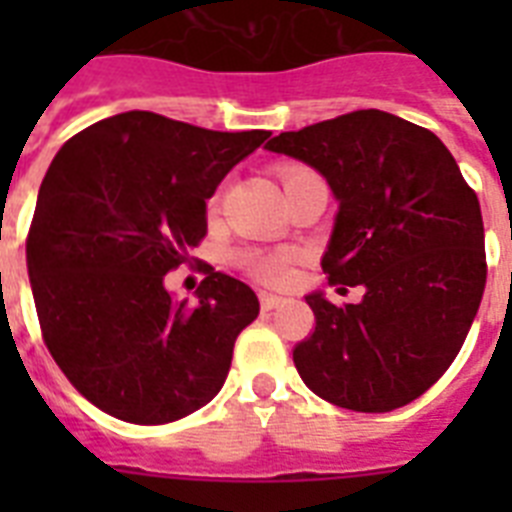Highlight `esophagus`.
<instances>
[{"label": "esophagus", "mask_w": 512, "mask_h": 512, "mask_svg": "<svg viewBox=\"0 0 512 512\" xmlns=\"http://www.w3.org/2000/svg\"><path fill=\"white\" fill-rule=\"evenodd\" d=\"M281 303H284V300H281L279 295H271V292H263V295H260V308H263V311H273V308H279Z\"/></svg>", "instance_id": "34e87169"}]
</instances>
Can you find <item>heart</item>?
Segmentation results:
<instances>
[{
  "mask_svg": "<svg viewBox=\"0 0 512 512\" xmlns=\"http://www.w3.org/2000/svg\"><path fill=\"white\" fill-rule=\"evenodd\" d=\"M305 167H281L279 177L281 183L289 185L295 177L305 175ZM236 263L244 273H249L252 279L265 284V287H284L289 281V263L292 255L287 249H239L236 252Z\"/></svg>",
  "mask_w": 512,
  "mask_h": 512,
  "instance_id": "heart-1",
  "label": "heart"
}]
</instances>
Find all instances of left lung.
Returning a JSON list of instances; mask_svg holds the SVG:
<instances>
[{
  "mask_svg": "<svg viewBox=\"0 0 512 512\" xmlns=\"http://www.w3.org/2000/svg\"><path fill=\"white\" fill-rule=\"evenodd\" d=\"M268 151L311 164L340 212L321 268L361 303L308 295L316 327L292 350L308 388L353 412H393L452 366L484 297V220L449 148L366 108L281 132Z\"/></svg>",
  "mask_w": 512,
  "mask_h": 512,
  "instance_id": "1",
  "label": "left lung"
}]
</instances>
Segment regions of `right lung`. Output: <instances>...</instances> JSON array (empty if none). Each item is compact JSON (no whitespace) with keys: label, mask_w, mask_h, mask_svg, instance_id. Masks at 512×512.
I'll list each match as a JSON object with an SVG mask.
<instances>
[{"label":"right lung","mask_w":512,"mask_h":512,"mask_svg":"<svg viewBox=\"0 0 512 512\" xmlns=\"http://www.w3.org/2000/svg\"><path fill=\"white\" fill-rule=\"evenodd\" d=\"M268 138L127 111L52 159L26 239L36 316L60 372L116 420L175 422L223 388L257 295L204 263L199 303H177L164 276L191 263L207 199Z\"/></svg>","instance_id":"1"}]
</instances>
